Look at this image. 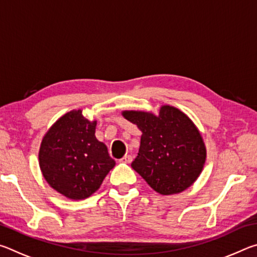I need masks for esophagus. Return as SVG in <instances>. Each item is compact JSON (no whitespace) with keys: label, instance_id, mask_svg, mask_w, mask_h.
<instances>
[{"label":"esophagus","instance_id":"1","mask_svg":"<svg viewBox=\"0 0 257 257\" xmlns=\"http://www.w3.org/2000/svg\"><path fill=\"white\" fill-rule=\"evenodd\" d=\"M133 161V158H132V155H124L122 159L120 160V162L121 163H130Z\"/></svg>","mask_w":257,"mask_h":257}]
</instances>
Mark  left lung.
<instances>
[{"label":"left lung","instance_id":"1","mask_svg":"<svg viewBox=\"0 0 257 257\" xmlns=\"http://www.w3.org/2000/svg\"><path fill=\"white\" fill-rule=\"evenodd\" d=\"M123 116L143 133L132 167L152 188L171 195L193 185L205 163L206 150L196 125L185 113L164 105L159 115L124 111Z\"/></svg>","mask_w":257,"mask_h":257}]
</instances>
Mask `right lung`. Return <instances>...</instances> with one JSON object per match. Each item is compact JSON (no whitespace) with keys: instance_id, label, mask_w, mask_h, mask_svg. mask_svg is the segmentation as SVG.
<instances>
[{"instance_id":"obj_1","label":"right lung","mask_w":257,"mask_h":257,"mask_svg":"<svg viewBox=\"0 0 257 257\" xmlns=\"http://www.w3.org/2000/svg\"><path fill=\"white\" fill-rule=\"evenodd\" d=\"M96 121L81 111H71L52 125L43 138L40 167L52 188L71 199H84L96 191L114 160L95 137Z\"/></svg>"}]
</instances>
